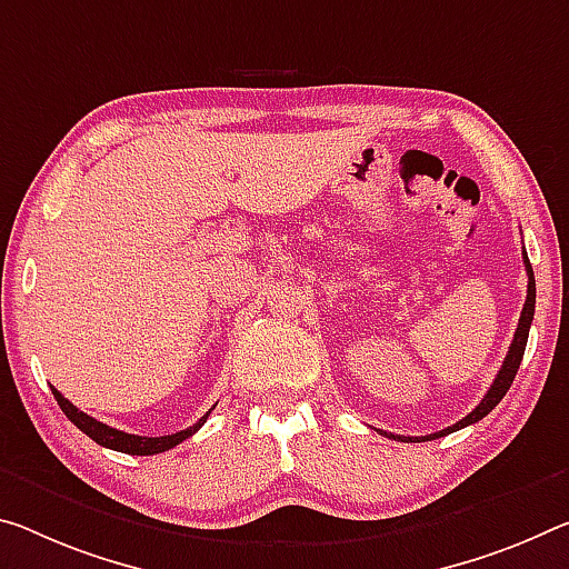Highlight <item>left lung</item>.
Wrapping results in <instances>:
<instances>
[{"mask_svg": "<svg viewBox=\"0 0 569 569\" xmlns=\"http://www.w3.org/2000/svg\"><path fill=\"white\" fill-rule=\"evenodd\" d=\"M525 268H527V276H529V286H527V301H525V309H521V317H519V327L517 333H513V341L509 347V355L503 359V365L499 369V375H496L493 385L489 387V392L483 395V400L476 405V410H471L466 415L463 420H458L456 426H450L446 430H438L432 432V436H422V438H410V436H395V432H385L380 430L382 436L392 438V440H436V438H443L448 432H456L466 426H473V422L483 420L486 415H489L496 405L501 402L503 395L509 392V387L513 382V377H517V369L521 365V357H525V349H527V339H529V327H531V319H535V301H537V288H535V270L529 266V258H527V250H525Z\"/></svg>", "mask_w": 569, "mask_h": 569, "instance_id": "8db88e82", "label": "left lung"}]
</instances>
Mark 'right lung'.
<instances>
[{
	"label": "right lung",
	"mask_w": 569,
	"mask_h": 569,
	"mask_svg": "<svg viewBox=\"0 0 569 569\" xmlns=\"http://www.w3.org/2000/svg\"><path fill=\"white\" fill-rule=\"evenodd\" d=\"M52 395H56V400L60 405V410L68 415V420L73 422L78 430H83L88 438H93L98 446L103 448H111V450H119V453H129V456H154V453H164V450L174 448L187 440L189 436H194L197 430H200L207 418H210V412L202 415L200 420L194 422V426H189L187 430H179V432H171V436H159V438H147V436H131V432H123V430H116L111 426H106V422L90 418L83 410H78L73 402L62 398V395L56 390V387H50Z\"/></svg>",
	"instance_id": "right-lung-1"
}]
</instances>
